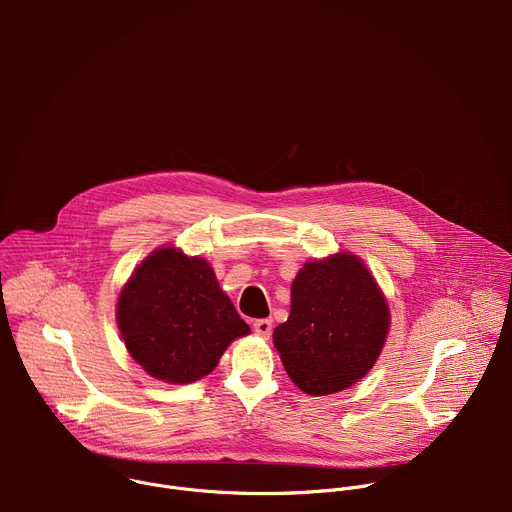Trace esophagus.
Returning a JSON list of instances; mask_svg holds the SVG:
<instances>
[{
	"instance_id": "1",
	"label": "esophagus",
	"mask_w": 512,
	"mask_h": 512,
	"mask_svg": "<svg viewBox=\"0 0 512 512\" xmlns=\"http://www.w3.org/2000/svg\"><path fill=\"white\" fill-rule=\"evenodd\" d=\"M271 330H273V324H271V320H267V318L255 320V324H253V332H255L257 336H261V338H269V336H271Z\"/></svg>"
}]
</instances>
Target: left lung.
<instances>
[{"label":"left lung","mask_w":512,"mask_h":512,"mask_svg":"<svg viewBox=\"0 0 512 512\" xmlns=\"http://www.w3.org/2000/svg\"><path fill=\"white\" fill-rule=\"evenodd\" d=\"M389 306L356 255L308 261L291 283V312L273 330L283 367L304 393H338L367 375L385 346Z\"/></svg>","instance_id":"1"}]
</instances>
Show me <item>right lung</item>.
Masks as SVG:
<instances>
[{
    "mask_svg": "<svg viewBox=\"0 0 512 512\" xmlns=\"http://www.w3.org/2000/svg\"><path fill=\"white\" fill-rule=\"evenodd\" d=\"M117 326L131 358L166 383H194L249 334L212 267L176 247L145 257L123 285Z\"/></svg>",
    "mask_w": 512,
    "mask_h": 512,
    "instance_id": "right-lung-1",
    "label": "right lung"
}]
</instances>
